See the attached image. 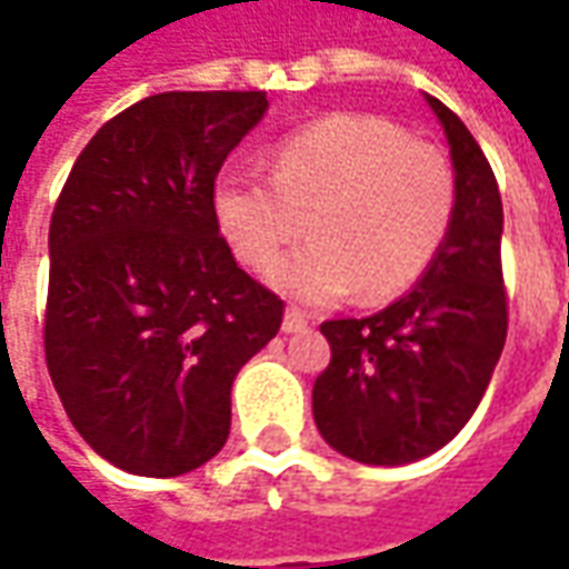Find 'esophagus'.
I'll use <instances>...</instances> for the list:
<instances>
[{"instance_id":"34e87169","label":"esophagus","mask_w":569,"mask_h":569,"mask_svg":"<svg viewBox=\"0 0 569 569\" xmlns=\"http://www.w3.org/2000/svg\"><path fill=\"white\" fill-rule=\"evenodd\" d=\"M301 329H308V317L301 313L298 308H286L283 313V332H301Z\"/></svg>"}]
</instances>
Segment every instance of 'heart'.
<instances>
[{
    "mask_svg": "<svg viewBox=\"0 0 569 569\" xmlns=\"http://www.w3.org/2000/svg\"><path fill=\"white\" fill-rule=\"evenodd\" d=\"M216 222L237 259L271 268V283L305 305H329L357 289L366 301L406 292L451 234L457 176L429 142L383 118L329 116L286 137L271 176L224 170L212 191Z\"/></svg>",
    "mask_w": 569,
    "mask_h": 569,
    "instance_id": "heart-1",
    "label": "heart"
}]
</instances>
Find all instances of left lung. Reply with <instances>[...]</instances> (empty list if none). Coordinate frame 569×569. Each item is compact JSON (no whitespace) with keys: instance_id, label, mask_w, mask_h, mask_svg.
Returning a JSON list of instances; mask_svg holds the SVG:
<instances>
[{"instance_id":"8db88e82","label":"left lung","mask_w":569,"mask_h":569,"mask_svg":"<svg viewBox=\"0 0 569 569\" xmlns=\"http://www.w3.org/2000/svg\"><path fill=\"white\" fill-rule=\"evenodd\" d=\"M445 128L457 212L418 286L362 320H326L332 362L313 383V420L335 451L371 466L415 463L466 427L506 345L502 200L476 137L427 97Z\"/></svg>"}]
</instances>
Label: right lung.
Here are the masks:
<instances>
[{
    "label": "right lung",
    "mask_w": 569,
    "mask_h": 569,
    "mask_svg": "<svg viewBox=\"0 0 569 569\" xmlns=\"http://www.w3.org/2000/svg\"><path fill=\"white\" fill-rule=\"evenodd\" d=\"M264 91H167L93 133L57 198L44 359L72 427L124 472L173 478L222 451L237 371L283 301L237 268L212 191Z\"/></svg>",
    "instance_id": "right-lung-1"
}]
</instances>
